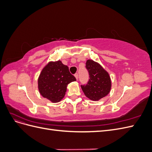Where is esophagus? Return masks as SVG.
<instances>
[{
	"label": "esophagus",
	"mask_w": 152,
	"mask_h": 152,
	"mask_svg": "<svg viewBox=\"0 0 152 152\" xmlns=\"http://www.w3.org/2000/svg\"><path fill=\"white\" fill-rule=\"evenodd\" d=\"M74 75H75V78H76V79L78 80V79H79V75H78V73H75V74Z\"/></svg>",
	"instance_id": "esophagus-1"
}]
</instances>
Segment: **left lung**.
I'll list each match as a JSON object with an SVG mask.
<instances>
[{
  "label": "left lung",
  "mask_w": 152,
  "mask_h": 152,
  "mask_svg": "<svg viewBox=\"0 0 152 152\" xmlns=\"http://www.w3.org/2000/svg\"><path fill=\"white\" fill-rule=\"evenodd\" d=\"M86 67L89 78L86 85H81V88L86 97L93 101H98L110 93L112 87L108 73L97 62L88 59Z\"/></svg>",
  "instance_id": "left-lung-1"
}]
</instances>
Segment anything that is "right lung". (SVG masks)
<instances>
[{
  "label": "right lung",
  "instance_id": "add662e5",
  "mask_svg": "<svg viewBox=\"0 0 152 152\" xmlns=\"http://www.w3.org/2000/svg\"><path fill=\"white\" fill-rule=\"evenodd\" d=\"M68 67L61 61H50L44 66L38 79V88L44 98L58 103L64 98L67 85L75 81Z\"/></svg>",
  "mask_w": 152,
  "mask_h": 152
}]
</instances>
